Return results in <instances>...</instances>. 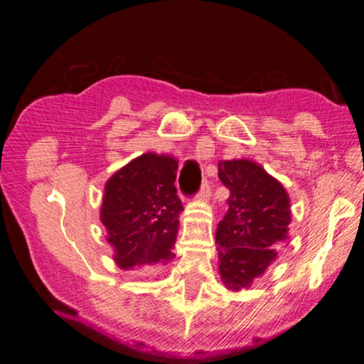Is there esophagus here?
<instances>
[{"label": "esophagus", "instance_id": "34e87169", "mask_svg": "<svg viewBox=\"0 0 364 364\" xmlns=\"http://www.w3.org/2000/svg\"><path fill=\"white\" fill-rule=\"evenodd\" d=\"M197 197H199L200 200H209V197H211V188H209V183L208 181H203V186H200L199 193H197Z\"/></svg>", "mask_w": 364, "mask_h": 364}]
</instances>
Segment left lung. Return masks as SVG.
Segmentation results:
<instances>
[{"label":"left lung","instance_id":"obj_1","mask_svg":"<svg viewBox=\"0 0 364 364\" xmlns=\"http://www.w3.org/2000/svg\"><path fill=\"white\" fill-rule=\"evenodd\" d=\"M218 178L229 188L216 229L220 277L230 291L248 289L277 259L289 236L291 200L284 185L252 160H222Z\"/></svg>","mask_w":364,"mask_h":364}]
</instances>
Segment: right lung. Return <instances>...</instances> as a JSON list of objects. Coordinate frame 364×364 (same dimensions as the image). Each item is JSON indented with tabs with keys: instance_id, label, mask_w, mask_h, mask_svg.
Wrapping results in <instances>:
<instances>
[{
	"instance_id": "obj_1",
	"label": "right lung",
	"mask_w": 364,
	"mask_h": 364,
	"mask_svg": "<svg viewBox=\"0 0 364 364\" xmlns=\"http://www.w3.org/2000/svg\"><path fill=\"white\" fill-rule=\"evenodd\" d=\"M178 160L144 153L105 183L100 220L121 269H153L174 257L181 200Z\"/></svg>"
}]
</instances>
